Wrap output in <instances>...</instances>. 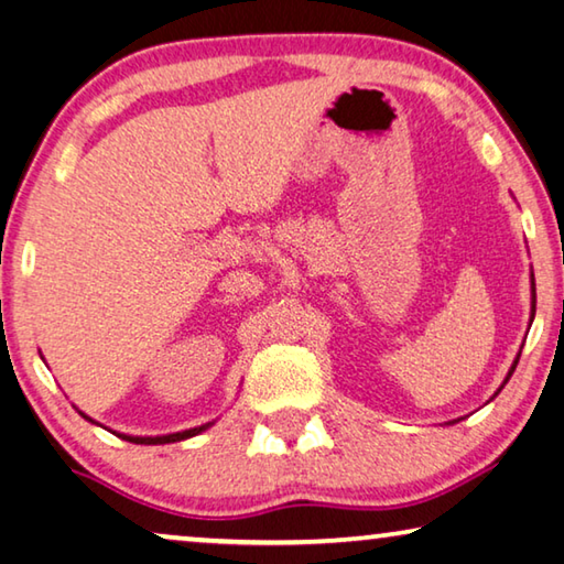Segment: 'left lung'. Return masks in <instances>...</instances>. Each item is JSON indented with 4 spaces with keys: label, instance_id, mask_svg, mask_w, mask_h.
Wrapping results in <instances>:
<instances>
[{
    "label": "left lung",
    "instance_id": "8db88e82",
    "mask_svg": "<svg viewBox=\"0 0 564 564\" xmlns=\"http://www.w3.org/2000/svg\"><path fill=\"white\" fill-rule=\"evenodd\" d=\"M534 284V282H532ZM534 302H538V297H534V288H532V310H534ZM517 359H520V357H517ZM517 359H514V365H512V369H510V375L514 372V367H517ZM510 375H507V377H510Z\"/></svg>",
    "mask_w": 564,
    "mask_h": 564
}]
</instances>
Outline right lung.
I'll use <instances>...</instances> for the list:
<instances>
[{
	"mask_svg": "<svg viewBox=\"0 0 564 564\" xmlns=\"http://www.w3.org/2000/svg\"><path fill=\"white\" fill-rule=\"evenodd\" d=\"M82 417L85 420H89L85 412H79ZM91 422V420H89ZM209 424H202V427H195V430H184V432H174V435H162V437H129V435H115L117 437H122V440H127V442H134V445H167V442H180V440H187V437H195V435H199L202 430H207Z\"/></svg>",
	"mask_w": 564,
	"mask_h": 564,
	"instance_id": "add662e5",
	"label": "right lung"
}]
</instances>
